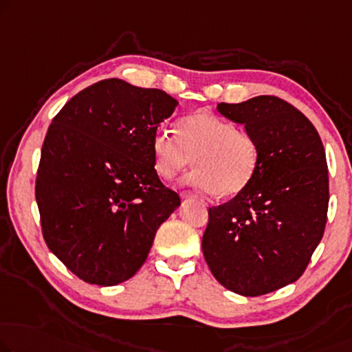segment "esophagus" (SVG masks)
<instances>
[{"mask_svg":"<svg viewBox=\"0 0 352 352\" xmlns=\"http://www.w3.org/2000/svg\"><path fill=\"white\" fill-rule=\"evenodd\" d=\"M180 196H182L183 199H196V197H197L196 192H191V191H182Z\"/></svg>","mask_w":352,"mask_h":352,"instance_id":"obj_1","label":"esophagus"}]
</instances>
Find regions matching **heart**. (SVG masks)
<instances>
[{
    "mask_svg": "<svg viewBox=\"0 0 352 352\" xmlns=\"http://www.w3.org/2000/svg\"><path fill=\"white\" fill-rule=\"evenodd\" d=\"M155 169L172 180L194 164L186 183L207 194L234 197L245 191L259 169V144L234 122L199 110L182 118L177 135L158 131L151 139Z\"/></svg>",
    "mask_w": 352,
    "mask_h": 352,
    "instance_id": "obj_1",
    "label": "heart"
}]
</instances>
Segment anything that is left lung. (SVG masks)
Here are the masks:
<instances>
[{
    "mask_svg": "<svg viewBox=\"0 0 352 352\" xmlns=\"http://www.w3.org/2000/svg\"><path fill=\"white\" fill-rule=\"evenodd\" d=\"M217 109L258 140L259 169L245 191L208 208L204 258L226 289L262 296L297 281L321 242L329 208L326 151L310 120L276 96Z\"/></svg>",
    "mask_w": 352,
    "mask_h": 352,
    "instance_id": "1",
    "label": "left lung"
}]
</instances>
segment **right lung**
Listing matches in <instances>:
<instances>
[{"label":"right lung","mask_w":352,"mask_h":352,"mask_svg":"<svg viewBox=\"0 0 352 352\" xmlns=\"http://www.w3.org/2000/svg\"><path fill=\"white\" fill-rule=\"evenodd\" d=\"M178 101L106 78L77 93L42 144L36 202L49 250L80 280L115 286L148 256L180 206L155 170L151 139Z\"/></svg>","instance_id":"1"}]
</instances>
